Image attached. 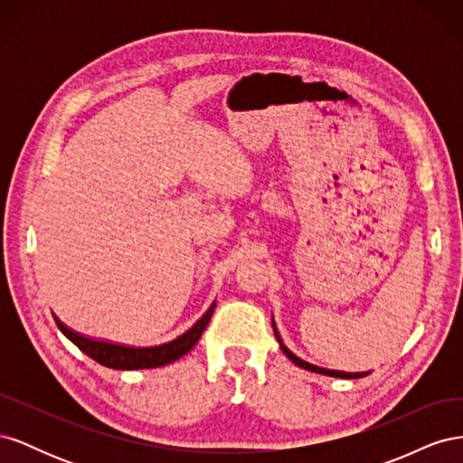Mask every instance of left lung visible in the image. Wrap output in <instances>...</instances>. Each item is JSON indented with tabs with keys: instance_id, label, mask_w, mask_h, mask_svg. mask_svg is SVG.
Listing matches in <instances>:
<instances>
[{
	"instance_id": "1",
	"label": "left lung",
	"mask_w": 463,
	"mask_h": 463,
	"mask_svg": "<svg viewBox=\"0 0 463 463\" xmlns=\"http://www.w3.org/2000/svg\"><path fill=\"white\" fill-rule=\"evenodd\" d=\"M274 325V322H272ZM274 334H276V338H278V342H279V347H282V352L286 354V357L288 359H291L293 363H296L298 367H301V369H307V371H311V373H318V374H326V376H335V378H361V376H365L367 373H344V371H332V369H322V367H317V365H311V363H307V361H303V359H299L298 355H293L289 349L284 345V342H282V338H279V334H278V330H276V326H274Z\"/></svg>"
}]
</instances>
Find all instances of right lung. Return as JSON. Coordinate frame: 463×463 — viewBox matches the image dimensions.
Listing matches in <instances>:
<instances>
[{
  "mask_svg": "<svg viewBox=\"0 0 463 463\" xmlns=\"http://www.w3.org/2000/svg\"><path fill=\"white\" fill-rule=\"evenodd\" d=\"M214 307L216 303L210 305L208 311L194 322L187 332L177 335L175 340L160 344V345H148V347H131V345H123V344L108 342V340H96V338H90V335L71 330L60 320H58V326L82 354H87L90 359L100 363L104 367L118 369V371L154 369V367L167 365V363H172L181 355L191 352V347L199 342L201 334L208 326V320L214 313Z\"/></svg>",
  "mask_w": 463,
  "mask_h": 463,
  "instance_id": "right-lung-1",
  "label": "right lung"
}]
</instances>
